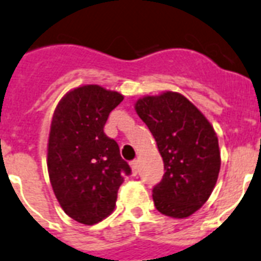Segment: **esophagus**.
Listing matches in <instances>:
<instances>
[{
  "mask_svg": "<svg viewBox=\"0 0 261 261\" xmlns=\"http://www.w3.org/2000/svg\"><path fill=\"white\" fill-rule=\"evenodd\" d=\"M130 166H131V170H133V174L137 175L138 174V170H139V167H138V161L137 160L131 161Z\"/></svg>",
  "mask_w": 261,
  "mask_h": 261,
  "instance_id": "1",
  "label": "esophagus"
}]
</instances>
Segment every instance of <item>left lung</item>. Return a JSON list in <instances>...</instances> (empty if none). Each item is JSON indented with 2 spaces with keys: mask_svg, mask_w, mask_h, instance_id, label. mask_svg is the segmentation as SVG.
<instances>
[{
  "mask_svg": "<svg viewBox=\"0 0 261 261\" xmlns=\"http://www.w3.org/2000/svg\"><path fill=\"white\" fill-rule=\"evenodd\" d=\"M135 110L164 160L165 174L152 188L156 211L189 217L206 202L219 177L221 160L213 127L196 106L171 91L142 97Z\"/></svg>",
  "mask_w": 261,
  "mask_h": 261,
  "instance_id": "1",
  "label": "left lung"
}]
</instances>
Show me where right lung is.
<instances>
[{"instance_id":"obj_1","label":"right lung","mask_w":261,"mask_h":261,"mask_svg":"<svg viewBox=\"0 0 261 261\" xmlns=\"http://www.w3.org/2000/svg\"><path fill=\"white\" fill-rule=\"evenodd\" d=\"M123 95L100 86H83L65 95L55 110L48 141V173L63 211L94 225L110 216L124 175L131 169L119 146L105 134L110 112Z\"/></svg>"}]
</instances>
